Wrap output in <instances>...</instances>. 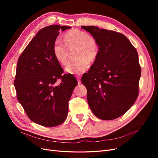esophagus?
Masks as SVG:
<instances>
[{
	"label": "esophagus",
	"instance_id": "1",
	"mask_svg": "<svg viewBox=\"0 0 158 158\" xmlns=\"http://www.w3.org/2000/svg\"><path fill=\"white\" fill-rule=\"evenodd\" d=\"M76 78H77L78 84H80L81 82V77L80 76H76Z\"/></svg>",
	"mask_w": 158,
	"mask_h": 158
}]
</instances>
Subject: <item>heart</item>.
Segmentation results:
<instances>
[{
  "label": "heart",
  "instance_id": "1",
  "mask_svg": "<svg viewBox=\"0 0 158 158\" xmlns=\"http://www.w3.org/2000/svg\"><path fill=\"white\" fill-rule=\"evenodd\" d=\"M64 40L65 43L56 40L52 45V52L56 59L62 64H65L67 63V45H76V57L78 59L69 62L65 70L73 74L85 73L89 66L88 59L93 61L98 56L99 45L96 39L84 31L73 29L64 33Z\"/></svg>",
  "mask_w": 158,
  "mask_h": 158
}]
</instances>
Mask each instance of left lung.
Segmentation results:
<instances>
[{
	"mask_svg": "<svg viewBox=\"0 0 158 158\" xmlns=\"http://www.w3.org/2000/svg\"><path fill=\"white\" fill-rule=\"evenodd\" d=\"M82 28L99 45L94 63L81 79L88 103L97 117L113 120L125 114L138 98L141 68L137 51L121 33L94 26Z\"/></svg>",
	"mask_w": 158,
	"mask_h": 158,
	"instance_id": "obj_1",
	"label": "left lung"
}]
</instances>
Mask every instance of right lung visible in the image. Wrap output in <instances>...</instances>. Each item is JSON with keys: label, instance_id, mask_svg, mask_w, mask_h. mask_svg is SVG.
Returning a JSON list of instances; mask_svg holds the SVG:
<instances>
[{"label": "right lung", "instance_id": "right-lung-1", "mask_svg": "<svg viewBox=\"0 0 158 158\" xmlns=\"http://www.w3.org/2000/svg\"><path fill=\"white\" fill-rule=\"evenodd\" d=\"M69 26L52 25L37 32L19 57L14 86L18 102L31 121L47 127L66 118L69 102L77 80L63 69L52 52L59 30ZM60 79L59 85L57 80Z\"/></svg>", "mask_w": 158, "mask_h": 158}]
</instances>
